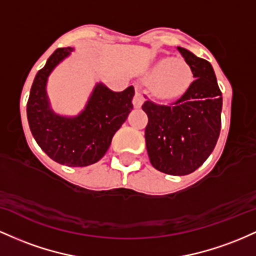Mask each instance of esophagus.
I'll list each match as a JSON object with an SVG mask.
<instances>
[{
	"label": "esophagus",
	"instance_id": "esophagus-1",
	"mask_svg": "<svg viewBox=\"0 0 256 256\" xmlns=\"http://www.w3.org/2000/svg\"><path fill=\"white\" fill-rule=\"evenodd\" d=\"M144 96H142V93H139V92H136V96H134V98H133V105H134V108H142V105L144 104Z\"/></svg>",
	"mask_w": 256,
	"mask_h": 256
}]
</instances>
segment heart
Instances as JSON below:
<instances>
[{
	"label": "heart",
	"instance_id": "heart-1",
	"mask_svg": "<svg viewBox=\"0 0 256 256\" xmlns=\"http://www.w3.org/2000/svg\"><path fill=\"white\" fill-rule=\"evenodd\" d=\"M154 96L160 100H175L190 90L194 70L182 58L164 56L154 62L146 72Z\"/></svg>",
	"mask_w": 256,
	"mask_h": 256
}]
</instances>
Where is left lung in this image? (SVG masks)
I'll use <instances>...</instances> for the list:
<instances>
[{"label": "left lung", "mask_w": 256, "mask_h": 256, "mask_svg": "<svg viewBox=\"0 0 256 256\" xmlns=\"http://www.w3.org/2000/svg\"><path fill=\"white\" fill-rule=\"evenodd\" d=\"M178 50L190 62L196 80L173 104L144 102L148 117L145 142L154 168L166 174L188 175L206 162L216 145L222 96L210 62L185 48Z\"/></svg>", "instance_id": "obj_1"}]
</instances>
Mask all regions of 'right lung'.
<instances>
[{
	"label": "right lung",
	"mask_w": 256,
	"mask_h": 256,
	"mask_svg": "<svg viewBox=\"0 0 256 256\" xmlns=\"http://www.w3.org/2000/svg\"><path fill=\"white\" fill-rule=\"evenodd\" d=\"M72 50L71 47L58 48L37 72L26 114L36 142L52 160L68 166H86L104 156L114 133L133 110L134 87L112 92L102 83H98L78 116L64 117L54 114L46 84L53 68Z\"/></svg>",
	"instance_id": "right-lung-1"
}]
</instances>
